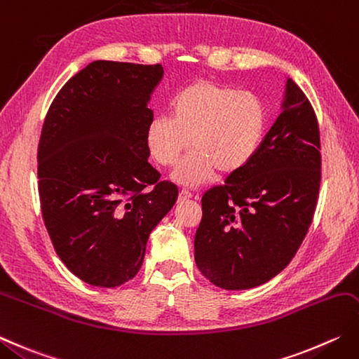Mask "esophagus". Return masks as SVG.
<instances>
[{
	"mask_svg": "<svg viewBox=\"0 0 359 359\" xmlns=\"http://www.w3.org/2000/svg\"><path fill=\"white\" fill-rule=\"evenodd\" d=\"M193 194L188 191V189H180L179 193V201H187V199H191Z\"/></svg>",
	"mask_w": 359,
	"mask_h": 359,
	"instance_id": "34e87169",
	"label": "esophagus"
}]
</instances>
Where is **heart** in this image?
<instances>
[{
  "mask_svg": "<svg viewBox=\"0 0 359 359\" xmlns=\"http://www.w3.org/2000/svg\"><path fill=\"white\" fill-rule=\"evenodd\" d=\"M266 129V110L254 93L222 83L198 81L171 102V116L157 115L146 129V146L160 166L177 163L189 144L193 151L174 172L182 185L198 187L216 171L233 174L254 158Z\"/></svg>",
  "mask_w": 359,
  "mask_h": 359,
  "instance_id": "b5f03b06",
  "label": "heart"
}]
</instances>
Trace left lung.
<instances>
[{
	"instance_id": "obj_1",
	"label": "left lung",
	"mask_w": 359,
	"mask_h": 359,
	"mask_svg": "<svg viewBox=\"0 0 359 359\" xmlns=\"http://www.w3.org/2000/svg\"><path fill=\"white\" fill-rule=\"evenodd\" d=\"M319 151L311 104L286 79L282 114L254 158L202 196L194 259L203 277L222 290H250L290 264L318 203Z\"/></svg>"
}]
</instances>
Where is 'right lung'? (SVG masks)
I'll use <instances>...</instances> for the list:
<instances>
[{"mask_svg":"<svg viewBox=\"0 0 359 359\" xmlns=\"http://www.w3.org/2000/svg\"><path fill=\"white\" fill-rule=\"evenodd\" d=\"M161 65L95 60L60 88L37 152L41 216L77 278L115 287L137 276L151 231L177 201L146 146Z\"/></svg>","mask_w":359,"mask_h":359,"instance_id":"right-lung-1","label":"right lung"}]
</instances>
